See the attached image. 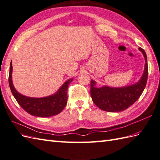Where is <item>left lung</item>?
I'll list each match as a JSON object with an SVG mask.
<instances>
[{"instance_id":"1","label":"left lung","mask_w":160,"mask_h":160,"mask_svg":"<svg viewBox=\"0 0 160 160\" xmlns=\"http://www.w3.org/2000/svg\"><path fill=\"white\" fill-rule=\"evenodd\" d=\"M145 59V71L138 83L123 88H110L103 86L97 88L96 82L92 80L90 93L93 103L101 110L108 112H120L134 104L145 88L148 78L147 58L145 50L139 48Z\"/></svg>"}]
</instances>
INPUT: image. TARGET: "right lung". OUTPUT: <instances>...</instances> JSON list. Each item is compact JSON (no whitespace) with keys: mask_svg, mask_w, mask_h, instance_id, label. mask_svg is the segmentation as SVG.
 I'll use <instances>...</instances> for the list:
<instances>
[{"mask_svg":"<svg viewBox=\"0 0 160 160\" xmlns=\"http://www.w3.org/2000/svg\"><path fill=\"white\" fill-rule=\"evenodd\" d=\"M12 68V62H11L9 75V87L14 98L25 111L33 116L49 118L59 114L64 109L67 104L68 85L72 82V79L66 81L55 94L45 98H30L20 94L14 88L11 79Z\"/></svg>","mask_w":160,"mask_h":160,"instance_id":"1","label":"right lung"}]
</instances>
